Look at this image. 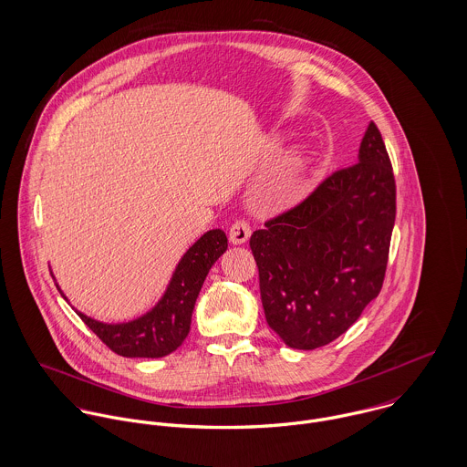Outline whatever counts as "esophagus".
I'll return each instance as SVG.
<instances>
[{
	"instance_id": "obj_1",
	"label": "esophagus",
	"mask_w": 467,
	"mask_h": 467,
	"mask_svg": "<svg viewBox=\"0 0 467 467\" xmlns=\"http://www.w3.org/2000/svg\"><path fill=\"white\" fill-rule=\"evenodd\" d=\"M252 235V226L248 221L239 219L230 226V243L232 244H244Z\"/></svg>"
}]
</instances>
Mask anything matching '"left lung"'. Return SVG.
Here are the masks:
<instances>
[{
	"label": "left lung",
	"instance_id": "1",
	"mask_svg": "<svg viewBox=\"0 0 467 467\" xmlns=\"http://www.w3.org/2000/svg\"><path fill=\"white\" fill-rule=\"evenodd\" d=\"M396 221V180L374 122L358 163L255 230L267 326L291 348L313 350L345 333L379 295Z\"/></svg>",
	"mask_w": 467,
	"mask_h": 467
}]
</instances>
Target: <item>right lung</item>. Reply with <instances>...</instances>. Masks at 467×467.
<instances>
[{
    "label": "right lung",
    "instance_id": "right-lung-1",
    "mask_svg": "<svg viewBox=\"0 0 467 467\" xmlns=\"http://www.w3.org/2000/svg\"><path fill=\"white\" fill-rule=\"evenodd\" d=\"M226 248L228 239L223 230L217 228L201 235L182 257L161 300L133 322L102 324L78 311L77 315L119 356L163 358L185 341L191 331L192 311L201 285L210 267L226 252ZM57 289L61 291L59 285Z\"/></svg>",
    "mask_w": 467,
    "mask_h": 467
}]
</instances>
